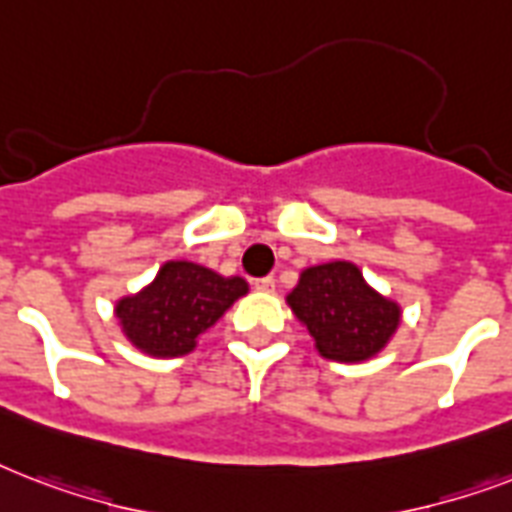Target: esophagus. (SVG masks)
Instances as JSON below:
<instances>
[{"label":"esophagus","instance_id":"esophagus-1","mask_svg":"<svg viewBox=\"0 0 512 512\" xmlns=\"http://www.w3.org/2000/svg\"><path fill=\"white\" fill-rule=\"evenodd\" d=\"M253 288L261 293H272L275 291V277H259V280H253Z\"/></svg>","mask_w":512,"mask_h":512}]
</instances>
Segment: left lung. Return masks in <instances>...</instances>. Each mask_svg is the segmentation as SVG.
<instances>
[{
    "instance_id": "8db88e82",
    "label": "left lung",
    "mask_w": 512,
    "mask_h": 512,
    "mask_svg": "<svg viewBox=\"0 0 512 512\" xmlns=\"http://www.w3.org/2000/svg\"><path fill=\"white\" fill-rule=\"evenodd\" d=\"M288 307L315 342V350L336 363H363L387 347L400 326L398 301L366 283L358 264L326 261L301 269Z\"/></svg>"
}]
</instances>
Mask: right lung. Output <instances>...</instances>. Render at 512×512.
<instances>
[{
    "instance_id": "add662e5",
    "label": "right lung",
    "mask_w": 512,
    "mask_h": 512,
    "mask_svg": "<svg viewBox=\"0 0 512 512\" xmlns=\"http://www.w3.org/2000/svg\"><path fill=\"white\" fill-rule=\"evenodd\" d=\"M245 293L243 277H224L194 261H165L152 283L114 304V315L136 350L181 358Z\"/></svg>"
}]
</instances>
